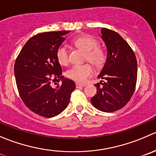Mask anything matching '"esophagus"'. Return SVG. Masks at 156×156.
I'll list each match as a JSON object with an SVG mask.
<instances>
[{
  "label": "esophagus",
  "mask_w": 156,
  "mask_h": 156,
  "mask_svg": "<svg viewBox=\"0 0 156 156\" xmlns=\"http://www.w3.org/2000/svg\"><path fill=\"white\" fill-rule=\"evenodd\" d=\"M76 87L77 88H79V87H84L85 86V84H80V83H76Z\"/></svg>",
  "instance_id": "obj_1"
}]
</instances>
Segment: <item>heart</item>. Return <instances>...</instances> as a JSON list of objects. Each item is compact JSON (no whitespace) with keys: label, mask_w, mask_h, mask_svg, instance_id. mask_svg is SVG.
Instances as JSON below:
<instances>
[{"label":"heart","mask_w":156,"mask_h":156,"mask_svg":"<svg viewBox=\"0 0 156 156\" xmlns=\"http://www.w3.org/2000/svg\"><path fill=\"white\" fill-rule=\"evenodd\" d=\"M73 43L76 47L85 52V59L94 66H101L105 60L104 52L101 48L97 47L98 43L94 39L87 35H82L75 38ZM56 58L61 66H67L69 64V52L65 45H61L56 50ZM94 70L89 64L77 65L74 66L66 72L67 78L77 81L84 82L93 74Z\"/></svg>","instance_id":"heart-1"}]
</instances>
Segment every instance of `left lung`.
I'll use <instances>...</instances> for the list:
<instances>
[{
    "instance_id": "obj_1",
    "label": "left lung",
    "mask_w": 156,
    "mask_h": 156,
    "mask_svg": "<svg viewBox=\"0 0 156 156\" xmlns=\"http://www.w3.org/2000/svg\"><path fill=\"white\" fill-rule=\"evenodd\" d=\"M101 37L107 47V59L98 76L102 80L94 84L98 90L90 101L98 110L110 113L123 108L132 98L137 62L133 49L119 33L102 28Z\"/></svg>"
}]
</instances>
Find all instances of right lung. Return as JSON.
<instances>
[{"label":"right lung","instance_id":"right-lung-1","mask_svg":"<svg viewBox=\"0 0 156 156\" xmlns=\"http://www.w3.org/2000/svg\"><path fill=\"white\" fill-rule=\"evenodd\" d=\"M69 32H46L33 36L15 62L14 75L21 99L30 110L44 117L61 113L75 89V82L62 75L55 55Z\"/></svg>","mask_w":156,"mask_h":156}]
</instances>
